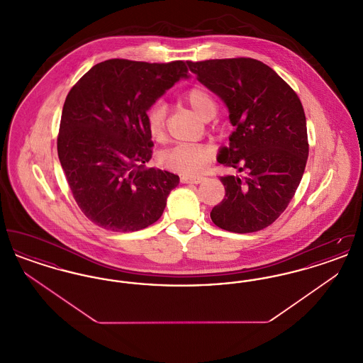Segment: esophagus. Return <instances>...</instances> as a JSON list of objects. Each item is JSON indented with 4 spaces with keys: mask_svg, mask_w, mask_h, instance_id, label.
<instances>
[{
    "mask_svg": "<svg viewBox=\"0 0 363 363\" xmlns=\"http://www.w3.org/2000/svg\"><path fill=\"white\" fill-rule=\"evenodd\" d=\"M206 179H207L206 177H189V175L181 177V182H182V184H201V182H204Z\"/></svg>",
    "mask_w": 363,
    "mask_h": 363,
    "instance_id": "34e87169",
    "label": "esophagus"
}]
</instances>
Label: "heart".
I'll list each match as a JSON object with an SVG mask.
<instances>
[{
  "instance_id": "b5f03b06",
  "label": "heart",
  "mask_w": 363,
  "mask_h": 363,
  "mask_svg": "<svg viewBox=\"0 0 363 363\" xmlns=\"http://www.w3.org/2000/svg\"><path fill=\"white\" fill-rule=\"evenodd\" d=\"M184 101L203 118L211 120L218 110V104L212 94L203 86H193L184 94ZM166 117L167 108L160 102L152 104L147 114L145 123L148 133L154 140H162L166 132ZM211 148L206 145H191V144H179L163 151L159 155V163L175 173L196 175L206 170L211 160Z\"/></svg>"
}]
</instances>
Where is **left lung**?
Returning a JSON list of instances; mask_svg holds the SVG:
<instances>
[{
  "instance_id": "left-lung-1",
  "label": "left lung",
  "mask_w": 363,
  "mask_h": 363,
  "mask_svg": "<svg viewBox=\"0 0 363 363\" xmlns=\"http://www.w3.org/2000/svg\"><path fill=\"white\" fill-rule=\"evenodd\" d=\"M188 65L225 102L235 128L218 162L245 173L220 177L225 199L212 208L211 219L231 233L262 230L284 212L305 172L309 143L302 104L275 70L257 60Z\"/></svg>"
}]
</instances>
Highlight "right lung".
Masks as SVG:
<instances>
[{
  "label": "right lung",
  "instance_id": "add662e5",
  "mask_svg": "<svg viewBox=\"0 0 363 363\" xmlns=\"http://www.w3.org/2000/svg\"><path fill=\"white\" fill-rule=\"evenodd\" d=\"M186 77L184 61L113 58L92 67L72 86L57 150L77 206L95 225L128 233L162 216L179 177L144 167L154 147L145 114L174 83Z\"/></svg>",
  "mask_w": 363,
  "mask_h": 363
}]
</instances>
